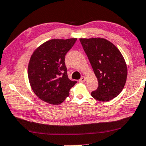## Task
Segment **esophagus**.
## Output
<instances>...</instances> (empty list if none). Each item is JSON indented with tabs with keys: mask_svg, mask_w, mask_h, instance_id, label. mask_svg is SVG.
Masks as SVG:
<instances>
[{
	"mask_svg": "<svg viewBox=\"0 0 146 146\" xmlns=\"http://www.w3.org/2000/svg\"><path fill=\"white\" fill-rule=\"evenodd\" d=\"M85 81H86V77H85V76H83V77H81V78L79 80V82H81V83H83V82H85Z\"/></svg>",
	"mask_w": 146,
	"mask_h": 146,
	"instance_id": "34e87169",
	"label": "esophagus"
}]
</instances>
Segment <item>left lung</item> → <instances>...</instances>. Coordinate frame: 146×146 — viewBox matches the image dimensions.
<instances>
[{
  "label": "left lung",
  "instance_id": "obj_1",
  "mask_svg": "<svg viewBox=\"0 0 146 146\" xmlns=\"http://www.w3.org/2000/svg\"><path fill=\"white\" fill-rule=\"evenodd\" d=\"M79 40L99 83L91 96L100 102L115 98L123 90L127 76V65L121 52L106 38Z\"/></svg>",
  "mask_w": 146,
  "mask_h": 146
}]
</instances>
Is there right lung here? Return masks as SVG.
<instances>
[{
	"label": "right lung",
	"instance_id": "right-lung-1",
	"mask_svg": "<svg viewBox=\"0 0 146 146\" xmlns=\"http://www.w3.org/2000/svg\"><path fill=\"white\" fill-rule=\"evenodd\" d=\"M76 40V38L47 40L31 55L28 65L29 83L36 96L43 102L61 104L77 83L68 78L65 64V56Z\"/></svg>",
	"mask_w": 146,
	"mask_h": 146
}]
</instances>
